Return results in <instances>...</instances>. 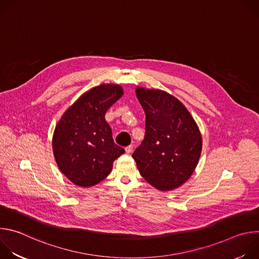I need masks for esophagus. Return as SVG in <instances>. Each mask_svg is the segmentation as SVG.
<instances>
[{"label":"esophagus","mask_w":259,"mask_h":259,"mask_svg":"<svg viewBox=\"0 0 259 259\" xmlns=\"http://www.w3.org/2000/svg\"><path fill=\"white\" fill-rule=\"evenodd\" d=\"M132 150H133V146H132V145H128V146L126 147V149H125V151H126L127 154H131Z\"/></svg>","instance_id":"obj_1"}]
</instances>
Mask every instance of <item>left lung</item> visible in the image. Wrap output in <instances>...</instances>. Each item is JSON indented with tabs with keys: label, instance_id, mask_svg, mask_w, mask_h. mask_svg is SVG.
Listing matches in <instances>:
<instances>
[{
	"label": "left lung",
	"instance_id": "obj_1",
	"mask_svg": "<svg viewBox=\"0 0 259 259\" xmlns=\"http://www.w3.org/2000/svg\"><path fill=\"white\" fill-rule=\"evenodd\" d=\"M145 113V136L132 154L140 175L159 191L179 188L194 173L202 152L197 123L176 97L136 88Z\"/></svg>",
	"mask_w": 259,
	"mask_h": 259
}]
</instances>
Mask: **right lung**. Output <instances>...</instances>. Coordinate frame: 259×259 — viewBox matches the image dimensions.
I'll return each instance as SVG.
<instances>
[{
  "instance_id": "1",
  "label": "right lung",
  "mask_w": 259,
  "mask_h": 259,
  "mask_svg": "<svg viewBox=\"0 0 259 259\" xmlns=\"http://www.w3.org/2000/svg\"><path fill=\"white\" fill-rule=\"evenodd\" d=\"M123 93L116 84L94 87L69 106L57 123L52 139L54 158L59 170L76 186H95L125 153L114 142L104 119L106 110Z\"/></svg>"
}]
</instances>
